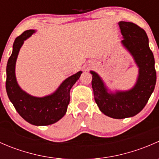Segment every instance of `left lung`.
Listing matches in <instances>:
<instances>
[{
	"label": "left lung",
	"mask_w": 159,
	"mask_h": 159,
	"mask_svg": "<svg viewBox=\"0 0 159 159\" xmlns=\"http://www.w3.org/2000/svg\"><path fill=\"white\" fill-rule=\"evenodd\" d=\"M119 27L124 38L123 44L132 54L139 68L135 86L130 91L109 94L100 77L91 71L94 100L99 109L107 116L116 119L139 114L146 105L156 83L155 58L149 48L146 32L131 22L120 21Z\"/></svg>",
	"instance_id": "left-lung-1"
}]
</instances>
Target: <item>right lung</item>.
<instances>
[{
	"label": "right lung",
	"mask_w": 159,
	"mask_h": 159,
	"mask_svg": "<svg viewBox=\"0 0 159 159\" xmlns=\"http://www.w3.org/2000/svg\"><path fill=\"white\" fill-rule=\"evenodd\" d=\"M34 32V30H25L14 41L6 70V90L16 111L25 121L34 125H48L57 122L65 115L70 102V90L79 79L82 72L79 71L67 78L51 95L44 98L32 97L22 91L16 81L15 63L24 41Z\"/></svg>",
	"instance_id": "right-lung-1"
}]
</instances>
